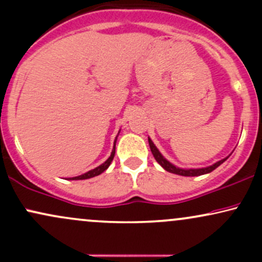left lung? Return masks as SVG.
Wrapping results in <instances>:
<instances>
[{
  "instance_id": "1",
  "label": "left lung",
  "mask_w": 262,
  "mask_h": 262,
  "mask_svg": "<svg viewBox=\"0 0 262 262\" xmlns=\"http://www.w3.org/2000/svg\"><path fill=\"white\" fill-rule=\"evenodd\" d=\"M148 140H149L150 150H151V152H152V155H154L155 160L158 161L159 164H160L165 170L169 171V172L176 173V175H181V176H201V175H204V173L212 172L213 170L217 169L219 165L223 164V162L227 160V158H225V159H223V160L217 161L215 164L210 165V166H208V167H202V169H181V167H177L173 164H171L170 161H167L166 159H165L164 156L161 155V152L159 151L158 148L155 146V144L152 143V140L150 139V138H148Z\"/></svg>"
}]
</instances>
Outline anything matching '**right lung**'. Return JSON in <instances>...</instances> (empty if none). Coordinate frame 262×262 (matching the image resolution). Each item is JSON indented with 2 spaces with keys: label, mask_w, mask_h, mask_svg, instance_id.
I'll return each mask as SVG.
<instances>
[{
  "label": "right lung",
  "mask_w": 262,
  "mask_h": 262,
  "mask_svg": "<svg viewBox=\"0 0 262 262\" xmlns=\"http://www.w3.org/2000/svg\"><path fill=\"white\" fill-rule=\"evenodd\" d=\"M116 141H117V138H116V140H114V146H113L112 152H111V156L107 159L106 161L103 162V164L100 165V166H97V167H96V169H92V170L87 171V172L82 173V175L71 177L70 180H86V179H91V177L98 176V175H100V173L103 172V171H106L108 169V166H110V165H111V162H112V160H113L114 154H116Z\"/></svg>",
  "instance_id": "obj_1"
}]
</instances>
